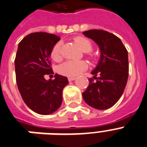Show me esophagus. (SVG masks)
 I'll use <instances>...</instances> for the list:
<instances>
[{"instance_id": "1", "label": "esophagus", "mask_w": 147, "mask_h": 147, "mask_svg": "<svg viewBox=\"0 0 147 147\" xmlns=\"http://www.w3.org/2000/svg\"><path fill=\"white\" fill-rule=\"evenodd\" d=\"M75 78H76L75 77H69L68 80L69 81H74V80H75Z\"/></svg>"}]
</instances>
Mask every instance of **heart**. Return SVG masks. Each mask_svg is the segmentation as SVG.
Returning a JSON list of instances; mask_svg holds the SVG:
<instances>
[{
	"label": "heart",
	"instance_id": "obj_1",
	"mask_svg": "<svg viewBox=\"0 0 147 147\" xmlns=\"http://www.w3.org/2000/svg\"><path fill=\"white\" fill-rule=\"evenodd\" d=\"M81 49L85 52H89L92 49V43L88 38L78 37L75 39ZM62 42L58 41L52 47L51 49V58L55 61H61L62 58ZM88 64L85 61H73L69 60L58 66V72L61 75L75 77L87 69Z\"/></svg>",
	"mask_w": 147,
	"mask_h": 147
}]
</instances>
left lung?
<instances>
[{
	"label": "left lung",
	"mask_w": 147,
	"mask_h": 147,
	"mask_svg": "<svg viewBox=\"0 0 147 147\" xmlns=\"http://www.w3.org/2000/svg\"><path fill=\"white\" fill-rule=\"evenodd\" d=\"M83 34L92 39L101 52L99 63L92 72L94 77L89 78V86L83 92V98L95 109H109L119 100L127 85L128 52L121 39L109 32L91 29Z\"/></svg>",
	"instance_id": "left-lung-1"
}]
</instances>
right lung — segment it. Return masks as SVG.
<instances>
[{
  "mask_svg": "<svg viewBox=\"0 0 147 147\" xmlns=\"http://www.w3.org/2000/svg\"><path fill=\"white\" fill-rule=\"evenodd\" d=\"M61 38L47 32H34L19 43L15 59L18 88L24 103L40 115L55 112L62 104V92L68 84L67 78L55 74L47 81L45 75L54 74L50 52Z\"/></svg>",
  "mask_w": 147,
  "mask_h": 147,
  "instance_id": "1",
  "label": "right lung"
}]
</instances>
